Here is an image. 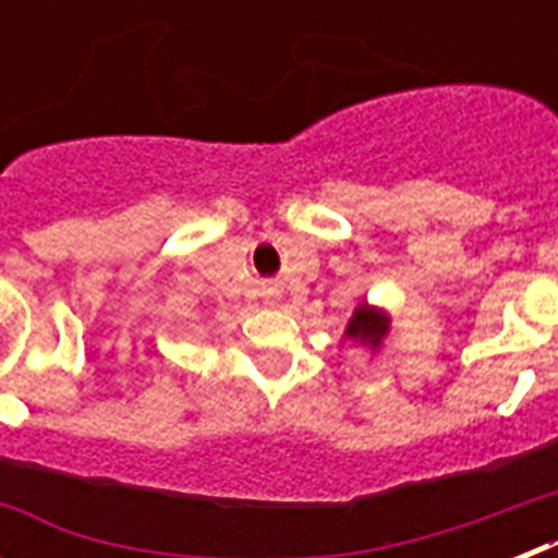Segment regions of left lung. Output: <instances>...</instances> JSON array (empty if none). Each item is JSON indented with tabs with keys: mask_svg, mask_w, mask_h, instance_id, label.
<instances>
[{
	"mask_svg": "<svg viewBox=\"0 0 558 558\" xmlns=\"http://www.w3.org/2000/svg\"><path fill=\"white\" fill-rule=\"evenodd\" d=\"M388 330V324L385 322H376L371 313H367L365 306H359L353 318L348 324V336L350 339H362V341H371V344H379V339L385 336Z\"/></svg>",
	"mask_w": 558,
	"mask_h": 558,
	"instance_id": "8db88e82",
	"label": "left lung"
}]
</instances>
